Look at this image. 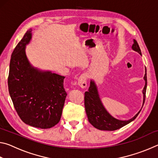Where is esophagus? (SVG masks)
<instances>
[{
  "mask_svg": "<svg viewBox=\"0 0 158 158\" xmlns=\"http://www.w3.org/2000/svg\"><path fill=\"white\" fill-rule=\"evenodd\" d=\"M87 77L85 74H81V76L79 77V78L78 79V84L79 86H81L82 89H85L87 85Z\"/></svg>",
  "mask_w": 158,
  "mask_h": 158,
  "instance_id": "34e87169",
  "label": "esophagus"
}]
</instances>
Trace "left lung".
<instances>
[{
	"label": "left lung",
	"instance_id": "8db88e82",
	"mask_svg": "<svg viewBox=\"0 0 158 158\" xmlns=\"http://www.w3.org/2000/svg\"><path fill=\"white\" fill-rule=\"evenodd\" d=\"M132 48L134 51L138 52L139 54L141 55L139 46L137 42L135 40H134V44H132ZM143 79L145 80V85H144L143 90V105L144 102H145L147 87L146 69ZM84 95V106L88 119H89L90 123L93 127H95L98 130L114 131L120 129V128H121L122 127L125 126V125H126L127 124L130 123V122L134 121L141 111L140 110L132 118L128 120V121H121V120H118L112 117L106 111V109L103 106L102 104L100 99L99 98L97 87H96L94 81H90L89 90L85 91Z\"/></svg>",
	"mask_w": 158,
	"mask_h": 158
}]
</instances>
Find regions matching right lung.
Instances as JSON below:
<instances>
[{"instance_id": "right-lung-1", "label": "right lung", "mask_w": 158, "mask_h": 158, "mask_svg": "<svg viewBox=\"0 0 158 158\" xmlns=\"http://www.w3.org/2000/svg\"><path fill=\"white\" fill-rule=\"evenodd\" d=\"M32 29L25 33L12 53L8 89L13 105L23 123L49 129L60 121L67 93L65 77L40 71L31 65L25 53Z\"/></svg>"}]
</instances>
